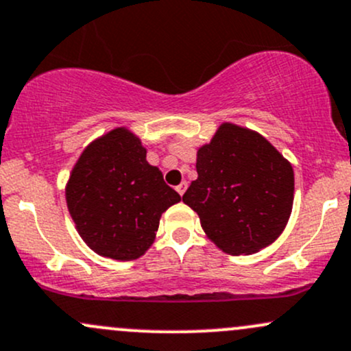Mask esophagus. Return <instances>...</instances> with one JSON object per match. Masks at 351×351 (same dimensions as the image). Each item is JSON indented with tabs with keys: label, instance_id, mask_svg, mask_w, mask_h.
<instances>
[{
	"label": "esophagus",
	"instance_id": "obj_1",
	"mask_svg": "<svg viewBox=\"0 0 351 351\" xmlns=\"http://www.w3.org/2000/svg\"><path fill=\"white\" fill-rule=\"evenodd\" d=\"M186 186H188V183L186 182H182L178 186H176V191H178L180 195H183L186 191Z\"/></svg>",
	"mask_w": 351,
	"mask_h": 351
}]
</instances>
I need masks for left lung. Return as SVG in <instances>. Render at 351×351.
Returning a JSON list of instances; mask_svg holds the SVG:
<instances>
[{
  "label": "left lung",
  "instance_id": "1",
  "mask_svg": "<svg viewBox=\"0 0 351 351\" xmlns=\"http://www.w3.org/2000/svg\"><path fill=\"white\" fill-rule=\"evenodd\" d=\"M197 173L183 202L223 252H259L281 235L293 208L294 173L267 139L222 124L198 149Z\"/></svg>",
  "mask_w": 351,
  "mask_h": 351
}]
</instances>
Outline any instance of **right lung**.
<instances>
[{"mask_svg":"<svg viewBox=\"0 0 351 351\" xmlns=\"http://www.w3.org/2000/svg\"><path fill=\"white\" fill-rule=\"evenodd\" d=\"M65 195L80 237L99 256L117 261L143 256L161 213L182 200L160 169L147 163L141 141L124 128L84 149Z\"/></svg>","mask_w":351,"mask_h":351,"instance_id":"add662e5","label":"right lung"}]
</instances>
